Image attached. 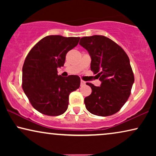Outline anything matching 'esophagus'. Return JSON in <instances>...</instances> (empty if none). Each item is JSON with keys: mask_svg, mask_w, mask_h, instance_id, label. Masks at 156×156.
I'll return each mask as SVG.
<instances>
[{"mask_svg": "<svg viewBox=\"0 0 156 156\" xmlns=\"http://www.w3.org/2000/svg\"><path fill=\"white\" fill-rule=\"evenodd\" d=\"M80 84H81V86H84V85L86 84V82H84V81H83V80H81Z\"/></svg>", "mask_w": 156, "mask_h": 156, "instance_id": "34e87169", "label": "esophagus"}]
</instances>
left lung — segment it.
<instances>
[{"label":"left lung","mask_w":156,"mask_h":156,"mask_svg":"<svg viewBox=\"0 0 156 156\" xmlns=\"http://www.w3.org/2000/svg\"><path fill=\"white\" fill-rule=\"evenodd\" d=\"M80 44L88 51L91 70L101 82L100 87L87 83L92 91L84 99L86 108L99 116L116 114L126 102L134 82L129 57L116 42L103 35L84 37Z\"/></svg>","instance_id":"left-lung-1"}]
</instances>
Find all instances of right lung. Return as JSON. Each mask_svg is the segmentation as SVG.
Here are the masks:
<instances>
[{
    "instance_id": "add662e5",
    "label": "right lung",
    "mask_w": 156,
    "mask_h": 156,
    "mask_svg": "<svg viewBox=\"0 0 156 156\" xmlns=\"http://www.w3.org/2000/svg\"><path fill=\"white\" fill-rule=\"evenodd\" d=\"M80 37L46 36L30 51L23 67V91L32 106L42 114L65 113L69 95L80 86L76 75L63 77L57 68L63 67L67 53L78 44Z\"/></svg>"
}]
</instances>
